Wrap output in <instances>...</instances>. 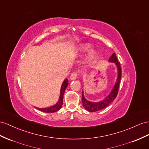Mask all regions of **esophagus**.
<instances>
[{"mask_svg":"<svg viewBox=\"0 0 149 149\" xmlns=\"http://www.w3.org/2000/svg\"><path fill=\"white\" fill-rule=\"evenodd\" d=\"M77 75H78V74H77V72H73V73H72V74L70 75V79L71 80H72V81H74V80H75L76 79H77Z\"/></svg>","mask_w":149,"mask_h":149,"instance_id":"1","label":"esophagus"}]
</instances>
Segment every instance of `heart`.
Instances as JSON below:
<instances>
[{
    "label": "heart",
    "instance_id": "obj_1",
    "mask_svg": "<svg viewBox=\"0 0 149 149\" xmlns=\"http://www.w3.org/2000/svg\"><path fill=\"white\" fill-rule=\"evenodd\" d=\"M92 49V46H91L90 44H84L82 45L81 48H80V52H81L82 53H86V52H88L90 50ZM96 56V53L95 52H93L90 53V55L88 56V60H94Z\"/></svg>",
    "mask_w": 149,
    "mask_h": 149
}]
</instances>
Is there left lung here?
<instances>
[{
  "instance_id": "1",
  "label": "left lung",
  "mask_w": 149,
  "mask_h": 149,
  "mask_svg": "<svg viewBox=\"0 0 149 149\" xmlns=\"http://www.w3.org/2000/svg\"><path fill=\"white\" fill-rule=\"evenodd\" d=\"M109 62H113L115 63L118 69V76L115 84H114L111 93L109 94L108 96H106L103 100L99 102H91L87 100L84 96V92L82 91V106L86 110L89 112H96L100 110H101L108 106L111 102L114 100V99L117 96L118 93V89H119L120 82L121 81V68L120 62H118V59L115 53H113L109 59Z\"/></svg>"
}]
</instances>
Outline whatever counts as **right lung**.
<instances>
[{
  "label": "right lung",
  "instance_id": "add662e5",
  "mask_svg": "<svg viewBox=\"0 0 149 149\" xmlns=\"http://www.w3.org/2000/svg\"><path fill=\"white\" fill-rule=\"evenodd\" d=\"M68 81L67 79H65L63 82L62 86H61L59 100L55 105H53L50 106V107L46 108H36L38 109H39L40 111L45 112V113H54L56 111H58L62 106L63 100V94L65 93V91L67 87L68 86Z\"/></svg>",
  "mask_w": 149,
  "mask_h": 149
}]
</instances>
